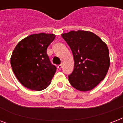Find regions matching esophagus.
<instances>
[{"mask_svg": "<svg viewBox=\"0 0 123 123\" xmlns=\"http://www.w3.org/2000/svg\"><path fill=\"white\" fill-rule=\"evenodd\" d=\"M62 64H60V65H58L57 68H59V70H61V68H62Z\"/></svg>", "mask_w": 123, "mask_h": 123, "instance_id": "34e87169", "label": "esophagus"}]
</instances>
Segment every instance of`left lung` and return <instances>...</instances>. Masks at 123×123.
<instances>
[{
    "label": "left lung",
    "instance_id": "1",
    "mask_svg": "<svg viewBox=\"0 0 123 123\" xmlns=\"http://www.w3.org/2000/svg\"><path fill=\"white\" fill-rule=\"evenodd\" d=\"M61 35L74 56V69L68 75L69 82L79 91L92 90L105 79L109 69L107 46L90 31H71Z\"/></svg>",
    "mask_w": 123,
    "mask_h": 123
}]
</instances>
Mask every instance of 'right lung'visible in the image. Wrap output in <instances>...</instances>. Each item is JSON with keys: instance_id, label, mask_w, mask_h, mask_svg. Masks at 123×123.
<instances>
[{"instance_id": "1", "label": "right lung", "mask_w": 123, "mask_h": 123, "mask_svg": "<svg viewBox=\"0 0 123 123\" xmlns=\"http://www.w3.org/2000/svg\"><path fill=\"white\" fill-rule=\"evenodd\" d=\"M55 37L43 33L31 35L15 48L10 60L12 70L27 88L41 91L50 84L57 68L50 62L47 48Z\"/></svg>"}]
</instances>
